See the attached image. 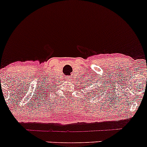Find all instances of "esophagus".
<instances>
[{
    "mask_svg": "<svg viewBox=\"0 0 147 147\" xmlns=\"http://www.w3.org/2000/svg\"><path fill=\"white\" fill-rule=\"evenodd\" d=\"M71 80H72L71 76H68V77H67V80H68V81H71Z\"/></svg>",
    "mask_w": 147,
    "mask_h": 147,
    "instance_id": "esophagus-1",
    "label": "esophagus"
}]
</instances>
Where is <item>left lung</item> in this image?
Instances as JSON below:
<instances>
[{
    "label": "left lung",
    "instance_id": "left-lung-1",
    "mask_svg": "<svg viewBox=\"0 0 147 147\" xmlns=\"http://www.w3.org/2000/svg\"><path fill=\"white\" fill-rule=\"evenodd\" d=\"M88 85H90V86H91V85H92V86H91V89H92V90H94L93 92L92 91H91L90 92V93L88 94V96L90 97V94H91L92 95V98H94V96H97L98 94L100 93V92H103V91H101V90H100V89L102 88V87H98V85H97V84H95V85H93V82H92V80H90V79H88ZM98 85H100V84H98ZM84 86H85V85H84ZM92 87H96V88H97V89L96 90H94V89H93L92 88ZM98 88H100V89H98Z\"/></svg>",
    "mask_w": 147,
    "mask_h": 147
}]
</instances>
